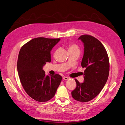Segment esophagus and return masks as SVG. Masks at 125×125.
<instances>
[{"label": "esophagus", "instance_id": "obj_1", "mask_svg": "<svg viewBox=\"0 0 125 125\" xmlns=\"http://www.w3.org/2000/svg\"><path fill=\"white\" fill-rule=\"evenodd\" d=\"M68 79H69V78L67 77H64L63 78V80H68Z\"/></svg>", "mask_w": 125, "mask_h": 125}]
</instances>
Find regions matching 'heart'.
<instances>
[{
	"label": "heart",
	"instance_id": "heart-1",
	"mask_svg": "<svg viewBox=\"0 0 125 125\" xmlns=\"http://www.w3.org/2000/svg\"><path fill=\"white\" fill-rule=\"evenodd\" d=\"M74 50H79V48L77 44H74V43H70L69 44L68 51Z\"/></svg>",
	"mask_w": 125,
	"mask_h": 125
}]
</instances>
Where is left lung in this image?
Masks as SVG:
<instances>
[{
	"instance_id": "left-lung-1",
	"label": "left lung",
	"mask_w": 125,
	"mask_h": 125,
	"mask_svg": "<svg viewBox=\"0 0 125 125\" xmlns=\"http://www.w3.org/2000/svg\"><path fill=\"white\" fill-rule=\"evenodd\" d=\"M79 39L84 43V52L81 65L85 68L84 82L75 79V88L72 92L73 98L81 102H89L98 95L104 87L109 73V61L102 43L95 37L81 35Z\"/></svg>"
}]
</instances>
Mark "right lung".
Masks as SVG:
<instances>
[{"label":"right lung","mask_w":125,"mask_h":125,"mask_svg":"<svg viewBox=\"0 0 125 125\" xmlns=\"http://www.w3.org/2000/svg\"><path fill=\"white\" fill-rule=\"evenodd\" d=\"M60 40L36 38L20 50L17 65L20 82L26 94L36 101L45 102L52 99L61 82L60 74L46 75L42 69L46 62L51 61V51Z\"/></svg>","instance_id":"obj_1"}]
</instances>
